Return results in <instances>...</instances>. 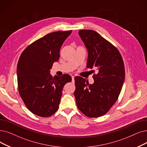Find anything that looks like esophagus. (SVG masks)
<instances>
[{"label":"esophagus","mask_w":147,"mask_h":147,"mask_svg":"<svg viewBox=\"0 0 147 147\" xmlns=\"http://www.w3.org/2000/svg\"><path fill=\"white\" fill-rule=\"evenodd\" d=\"M71 78H72V82L74 83V76H71Z\"/></svg>","instance_id":"1"}]
</instances>
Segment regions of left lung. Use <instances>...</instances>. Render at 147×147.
Returning <instances> with one entry per match:
<instances>
[{
  "label": "left lung",
  "mask_w": 147,
  "mask_h": 147,
  "mask_svg": "<svg viewBox=\"0 0 147 147\" xmlns=\"http://www.w3.org/2000/svg\"><path fill=\"white\" fill-rule=\"evenodd\" d=\"M79 35L88 52L87 67H96L94 84L75 77L74 92L78 109L89 118L104 115L118 98L125 79L124 62L117 48L92 30H80Z\"/></svg>",
  "instance_id": "obj_1"
}]
</instances>
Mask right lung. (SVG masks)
Here are the masks:
<instances>
[{"label": "right lung", "instance_id": "add662e5", "mask_svg": "<svg viewBox=\"0 0 147 147\" xmlns=\"http://www.w3.org/2000/svg\"><path fill=\"white\" fill-rule=\"evenodd\" d=\"M71 32L49 34L29 44L19 58L18 92L25 106L37 116L49 117L54 114L59 108L63 86L71 82L67 74L54 78L50 74L53 63L59 60L62 45Z\"/></svg>", "mask_w": 147, "mask_h": 147}]
</instances>
